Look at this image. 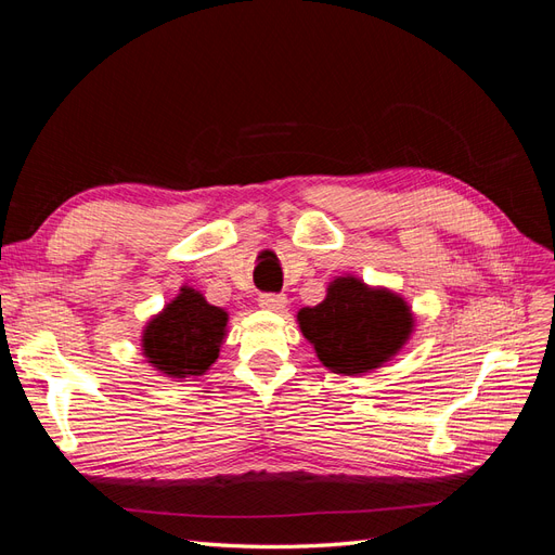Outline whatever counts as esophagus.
I'll return each mask as SVG.
<instances>
[{"instance_id": "1", "label": "esophagus", "mask_w": 555, "mask_h": 555, "mask_svg": "<svg viewBox=\"0 0 555 555\" xmlns=\"http://www.w3.org/2000/svg\"><path fill=\"white\" fill-rule=\"evenodd\" d=\"M259 306L266 310H273V312H282L287 308V296L284 294H261L259 296Z\"/></svg>"}]
</instances>
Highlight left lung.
<instances>
[{"label": "left lung", "mask_w": 555, "mask_h": 555, "mask_svg": "<svg viewBox=\"0 0 555 555\" xmlns=\"http://www.w3.org/2000/svg\"><path fill=\"white\" fill-rule=\"evenodd\" d=\"M296 322L322 365L347 377L389 363L410 343L416 326L405 298L354 275L331 280L322 304L300 308Z\"/></svg>", "instance_id": "left-lung-1"}]
</instances>
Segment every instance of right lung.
<instances>
[{"mask_svg": "<svg viewBox=\"0 0 555 555\" xmlns=\"http://www.w3.org/2000/svg\"><path fill=\"white\" fill-rule=\"evenodd\" d=\"M229 312L210 306L198 289L182 284L162 312L147 319L141 333L145 361L164 377L176 382L201 377L220 357L227 338Z\"/></svg>", "mask_w": 555, "mask_h": 555, "instance_id": "1", "label": "right lung"}]
</instances>
